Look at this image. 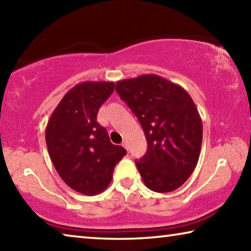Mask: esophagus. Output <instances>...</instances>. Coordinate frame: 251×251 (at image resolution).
<instances>
[{"label":"esophagus","mask_w":251,"mask_h":251,"mask_svg":"<svg viewBox=\"0 0 251 251\" xmlns=\"http://www.w3.org/2000/svg\"><path fill=\"white\" fill-rule=\"evenodd\" d=\"M122 146H123V147H124V148H126V150H128V147H127V143H126L125 141L122 143Z\"/></svg>","instance_id":"34e87169"}]
</instances>
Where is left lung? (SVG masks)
Instances as JSON below:
<instances>
[{
  "instance_id": "1",
  "label": "left lung",
  "mask_w": 251,
  "mask_h": 251,
  "mask_svg": "<svg viewBox=\"0 0 251 251\" xmlns=\"http://www.w3.org/2000/svg\"><path fill=\"white\" fill-rule=\"evenodd\" d=\"M116 91L145 133L147 151L136 166L152 192L169 193L184 184L198 163L202 123L184 88L155 74L118 80Z\"/></svg>"
}]
</instances>
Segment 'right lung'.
Here are the masks:
<instances>
[{"mask_svg":"<svg viewBox=\"0 0 251 251\" xmlns=\"http://www.w3.org/2000/svg\"><path fill=\"white\" fill-rule=\"evenodd\" d=\"M115 88L113 82H83L66 93L50 115L46 146L59 177L83 195H97L109 185L114 167L126 155L110 143L97 113Z\"/></svg>","mask_w":251,"mask_h":251,"instance_id":"obj_1","label":"right lung"}]
</instances>
